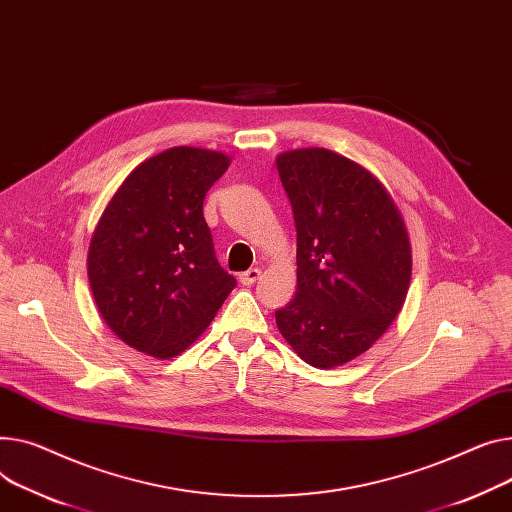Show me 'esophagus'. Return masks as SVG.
I'll list each match as a JSON object with an SVG mask.
<instances>
[{
	"instance_id": "1",
	"label": "esophagus",
	"mask_w": 512,
	"mask_h": 512,
	"mask_svg": "<svg viewBox=\"0 0 512 512\" xmlns=\"http://www.w3.org/2000/svg\"><path fill=\"white\" fill-rule=\"evenodd\" d=\"M259 278H261V269L259 267H251V269L245 271V274L238 276V280H241V284H245V286L255 284Z\"/></svg>"
}]
</instances>
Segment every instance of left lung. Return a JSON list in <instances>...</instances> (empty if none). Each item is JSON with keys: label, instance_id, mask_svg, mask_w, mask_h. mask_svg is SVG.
I'll return each mask as SVG.
<instances>
[{"label": "left lung", "instance_id": "1", "mask_svg": "<svg viewBox=\"0 0 512 512\" xmlns=\"http://www.w3.org/2000/svg\"><path fill=\"white\" fill-rule=\"evenodd\" d=\"M296 226V294L276 311L294 352L315 368L366 352L399 315L412 249L387 189L325 148L278 156Z\"/></svg>", "mask_w": 512, "mask_h": 512}]
</instances>
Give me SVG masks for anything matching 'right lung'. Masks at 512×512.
Instances as JSON below:
<instances>
[{
  "mask_svg": "<svg viewBox=\"0 0 512 512\" xmlns=\"http://www.w3.org/2000/svg\"><path fill=\"white\" fill-rule=\"evenodd\" d=\"M228 164L222 152L170 148L133 170L94 230V302L109 329L138 352L160 360L181 354L236 286L203 218V199Z\"/></svg>",
  "mask_w": 512,
  "mask_h": 512,
  "instance_id": "1",
  "label": "right lung"
}]
</instances>
